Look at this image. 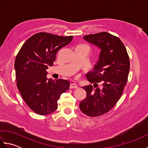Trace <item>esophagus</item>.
Wrapping results in <instances>:
<instances>
[{
    "instance_id": "obj_1",
    "label": "esophagus",
    "mask_w": 148,
    "mask_h": 148,
    "mask_svg": "<svg viewBox=\"0 0 148 148\" xmlns=\"http://www.w3.org/2000/svg\"><path fill=\"white\" fill-rule=\"evenodd\" d=\"M77 86L76 83H71L70 88H77Z\"/></svg>"
}]
</instances>
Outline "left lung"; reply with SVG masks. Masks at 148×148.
Wrapping results in <instances>:
<instances>
[{
	"label": "left lung",
	"instance_id": "1",
	"mask_svg": "<svg viewBox=\"0 0 148 148\" xmlns=\"http://www.w3.org/2000/svg\"><path fill=\"white\" fill-rule=\"evenodd\" d=\"M83 39L101 50L93 71L86 74L87 79L93 86L82 87L86 97L79 103L84 114L96 117L110 111L120 99L128 80L129 56L121 40L111 34H90Z\"/></svg>",
	"mask_w": 148,
	"mask_h": 148
}]
</instances>
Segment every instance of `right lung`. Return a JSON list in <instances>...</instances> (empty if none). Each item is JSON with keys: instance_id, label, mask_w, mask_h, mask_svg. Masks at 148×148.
Listing matches in <instances>:
<instances>
[{"instance_id": "1", "label": "right lung", "mask_w": 148, "mask_h": 148, "mask_svg": "<svg viewBox=\"0 0 148 148\" xmlns=\"http://www.w3.org/2000/svg\"><path fill=\"white\" fill-rule=\"evenodd\" d=\"M72 39L73 36L37 33L26 40L16 57L17 87L27 105L37 114L47 115L54 112L62 93L69 88L67 80L48 79L46 69L53 65L58 50Z\"/></svg>"}]
</instances>
